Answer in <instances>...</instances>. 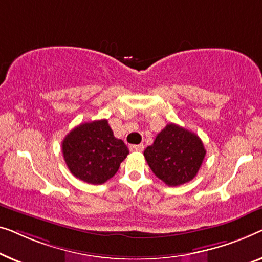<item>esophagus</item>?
Masks as SVG:
<instances>
[{
	"label": "esophagus",
	"mask_w": 262,
	"mask_h": 262,
	"mask_svg": "<svg viewBox=\"0 0 262 262\" xmlns=\"http://www.w3.org/2000/svg\"><path fill=\"white\" fill-rule=\"evenodd\" d=\"M143 148H145V146L143 145H132L129 146V149L132 152H142Z\"/></svg>",
	"instance_id": "esophagus-1"
}]
</instances>
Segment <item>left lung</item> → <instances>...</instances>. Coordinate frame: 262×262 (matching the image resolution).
Masks as SVG:
<instances>
[{"label": "left lung", "mask_w": 262, "mask_h": 262, "mask_svg": "<svg viewBox=\"0 0 262 262\" xmlns=\"http://www.w3.org/2000/svg\"><path fill=\"white\" fill-rule=\"evenodd\" d=\"M206 150L194 133L169 123L143 152L154 174L168 186L189 183L197 176Z\"/></svg>", "instance_id": "1"}]
</instances>
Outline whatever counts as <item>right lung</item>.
Listing matches in <instances>:
<instances>
[{"label": "right lung", "mask_w": 262, "mask_h": 262, "mask_svg": "<svg viewBox=\"0 0 262 262\" xmlns=\"http://www.w3.org/2000/svg\"><path fill=\"white\" fill-rule=\"evenodd\" d=\"M61 150L70 172L94 185L115 176L129 154L122 140L114 136L106 120L79 124L62 140Z\"/></svg>", "instance_id": "obj_1"}]
</instances>
